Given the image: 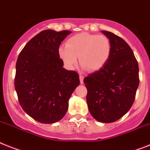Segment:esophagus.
<instances>
[{
    "instance_id": "34e87169",
    "label": "esophagus",
    "mask_w": 150,
    "mask_h": 150,
    "mask_svg": "<svg viewBox=\"0 0 150 150\" xmlns=\"http://www.w3.org/2000/svg\"><path fill=\"white\" fill-rule=\"evenodd\" d=\"M79 79H80V82H81V84H83L84 83V76L80 74L79 75Z\"/></svg>"
}]
</instances>
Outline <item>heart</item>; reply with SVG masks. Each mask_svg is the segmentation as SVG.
Instances as JSON below:
<instances>
[{"instance_id":"heart-1","label":"heart","mask_w":150,"mask_h":150,"mask_svg":"<svg viewBox=\"0 0 150 150\" xmlns=\"http://www.w3.org/2000/svg\"><path fill=\"white\" fill-rule=\"evenodd\" d=\"M111 50V43L108 36L81 33L68 40L65 47L59 49V55L68 67H74L79 59L83 68L94 71L106 65Z\"/></svg>"}]
</instances>
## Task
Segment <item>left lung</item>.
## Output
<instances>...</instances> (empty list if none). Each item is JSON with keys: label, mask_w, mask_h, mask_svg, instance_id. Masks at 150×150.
<instances>
[{"label": "left lung", "mask_w": 150, "mask_h": 150, "mask_svg": "<svg viewBox=\"0 0 150 150\" xmlns=\"http://www.w3.org/2000/svg\"><path fill=\"white\" fill-rule=\"evenodd\" d=\"M110 41L111 54L98 71L84 79L91 114L101 123H112L128 112L139 83V66L133 50L120 36L101 31Z\"/></svg>", "instance_id": "1"}]
</instances>
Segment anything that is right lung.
<instances>
[{"mask_svg":"<svg viewBox=\"0 0 150 150\" xmlns=\"http://www.w3.org/2000/svg\"><path fill=\"white\" fill-rule=\"evenodd\" d=\"M71 31L46 30L26 44L16 64L14 86L23 110L36 121L53 124L66 114L80 84L75 71L64 69L59 49Z\"/></svg>","mask_w":150,"mask_h":150,"instance_id":"obj_1","label":"right lung"}]
</instances>
